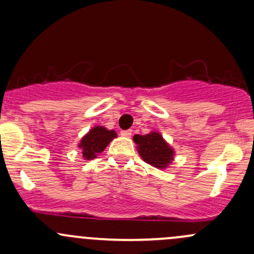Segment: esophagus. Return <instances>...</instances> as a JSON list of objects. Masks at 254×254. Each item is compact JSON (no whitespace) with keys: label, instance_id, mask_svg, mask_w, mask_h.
Listing matches in <instances>:
<instances>
[{"label":"esophagus","instance_id":"obj_1","mask_svg":"<svg viewBox=\"0 0 254 254\" xmlns=\"http://www.w3.org/2000/svg\"><path fill=\"white\" fill-rule=\"evenodd\" d=\"M131 134H132L131 130H122V131H120V135L125 136V137H130Z\"/></svg>","mask_w":254,"mask_h":254}]
</instances>
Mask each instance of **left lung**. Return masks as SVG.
Segmentation results:
<instances>
[{"mask_svg":"<svg viewBox=\"0 0 254 254\" xmlns=\"http://www.w3.org/2000/svg\"><path fill=\"white\" fill-rule=\"evenodd\" d=\"M134 141L137 145L138 153L148 164L156 168H165L173 161L174 151L158 132L147 135H135Z\"/></svg>","mask_w":254,"mask_h":254,"instance_id":"left-lung-1","label":"left lung"}]
</instances>
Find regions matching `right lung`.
I'll use <instances>...</instances> for the list:
<instances>
[{
	"label": "right lung",
	"instance_id": "add662e5",
	"mask_svg": "<svg viewBox=\"0 0 254 254\" xmlns=\"http://www.w3.org/2000/svg\"><path fill=\"white\" fill-rule=\"evenodd\" d=\"M114 137H117V134L113 130H107L103 127H95L80 141L79 147L82 151V157L85 159L96 158V156L101 153Z\"/></svg>",
	"mask_w": 254,
	"mask_h": 254
}]
</instances>
